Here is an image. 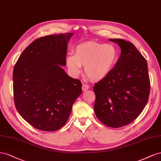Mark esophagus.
Wrapping results in <instances>:
<instances>
[{
    "label": "esophagus",
    "instance_id": "34e87169",
    "mask_svg": "<svg viewBox=\"0 0 161 161\" xmlns=\"http://www.w3.org/2000/svg\"><path fill=\"white\" fill-rule=\"evenodd\" d=\"M89 88H90V86L88 84H84L83 85H82V90H83L84 92L88 90L89 89Z\"/></svg>",
    "mask_w": 161,
    "mask_h": 161
}]
</instances>
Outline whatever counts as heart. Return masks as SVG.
<instances>
[{"mask_svg":"<svg viewBox=\"0 0 161 161\" xmlns=\"http://www.w3.org/2000/svg\"><path fill=\"white\" fill-rule=\"evenodd\" d=\"M117 50L114 45L88 42L77 45L75 54H69L66 64L73 75H78L81 65L85 66L86 74L93 81H100L107 77L116 65Z\"/></svg>","mask_w":161,"mask_h":161,"instance_id":"b5f03b06","label":"heart"}]
</instances>
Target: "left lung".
Here are the masks:
<instances>
[{"instance_id":"1","label":"left lung","mask_w":161,"mask_h":161,"mask_svg":"<svg viewBox=\"0 0 161 161\" xmlns=\"http://www.w3.org/2000/svg\"><path fill=\"white\" fill-rule=\"evenodd\" d=\"M119 44L120 57L112 71L94 84V112L107 126L118 128L139 116L148 103L150 82L146 58L135 46L123 39H109Z\"/></svg>"}]
</instances>
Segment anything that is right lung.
<instances>
[{"label":"right lung","instance_id":"obj_1","mask_svg":"<svg viewBox=\"0 0 161 161\" xmlns=\"http://www.w3.org/2000/svg\"><path fill=\"white\" fill-rule=\"evenodd\" d=\"M72 33L35 40L21 53L13 69V95L20 115L31 126L54 131L66 123L81 92V82L69 76L67 44Z\"/></svg>","mask_w":161,"mask_h":161}]
</instances>
